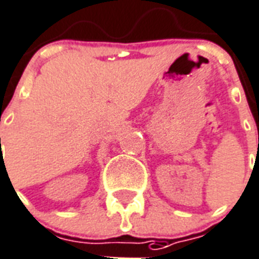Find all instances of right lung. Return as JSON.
<instances>
[{
	"instance_id": "1",
	"label": "right lung",
	"mask_w": 259,
	"mask_h": 259,
	"mask_svg": "<svg viewBox=\"0 0 259 259\" xmlns=\"http://www.w3.org/2000/svg\"><path fill=\"white\" fill-rule=\"evenodd\" d=\"M0 140H1V139H0Z\"/></svg>"
}]
</instances>
